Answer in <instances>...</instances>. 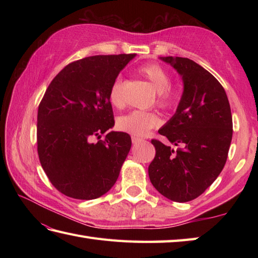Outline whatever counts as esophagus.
Returning <instances> with one entry per match:
<instances>
[{
    "instance_id": "esophagus-1",
    "label": "esophagus",
    "mask_w": 258,
    "mask_h": 258,
    "mask_svg": "<svg viewBox=\"0 0 258 258\" xmlns=\"http://www.w3.org/2000/svg\"><path fill=\"white\" fill-rule=\"evenodd\" d=\"M132 142H133V144H139V143H141V142H143V139L136 138V136H132Z\"/></svg>"
}]
</instances>
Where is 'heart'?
Listing matches in <instances>:
<instances>
[{
    "label": "heart",
    "instance_id": "b5f03b06",
    "mask_svg": "<svg viewBox=\"0 0 258 258\" xmlns=\"http://www.w3.org/2000/svg\"><path fill=\"white\" fill-rule=\"evenodd\" d=\"M139 72L150 81L157 92V105L162 108L171 107L175 102V94L171 89V75L162 65L157 63L144 64L139 69ZM108 100L116 108H122L125 105L123 95V81L116 79L108 92ZM161 119L155 113L144 111H132L123 115L117 119V127L123 132L135 136H143L150 130L160 125Z\"/></svg>",
    "mask_w": 258,
    "mask_h": 258
}]
</instances>
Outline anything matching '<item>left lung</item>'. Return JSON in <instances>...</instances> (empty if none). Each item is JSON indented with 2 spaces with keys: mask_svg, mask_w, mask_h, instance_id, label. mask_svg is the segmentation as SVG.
<instances>
[{
  "mask_svg": "<svg viewBox=\"0 0 258 258\" xmlns=\"http://www.w3.org/2000/svg\"><path fill=\"white\" fill-rule=\"evenodd\" d=\"M182 76L176 112L158 130L177 149L152 140L156 154L149 166L153 186L166 199L184 203L199 197L225 165L233 136L226 92L214 76L186 57H161Z\"/></svg>",
  "mask_w": 258,
  "mask_h": 258,
  "instance_id": "8db88e82",
  "label": "left lung"
}]
</instances>
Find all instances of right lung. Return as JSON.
Instances as JSON below:
<instances>
[{"label":"right lung","mask_w":258,"mask_h":258,"mask_svg":"<svg viewBox=\"0 0 258 258\" xmlns=\"http://www.w3.org/2000/svg\"><path fill=\"white\" fill-rule=\"evenodd\" d=\"M136 54L95 55L67 65L37 111V153L50 182L76 200H94L112 188L132 145L114 126L108 92Z\"/></svg>","instance_id":"add662e5"}]
</instances>
